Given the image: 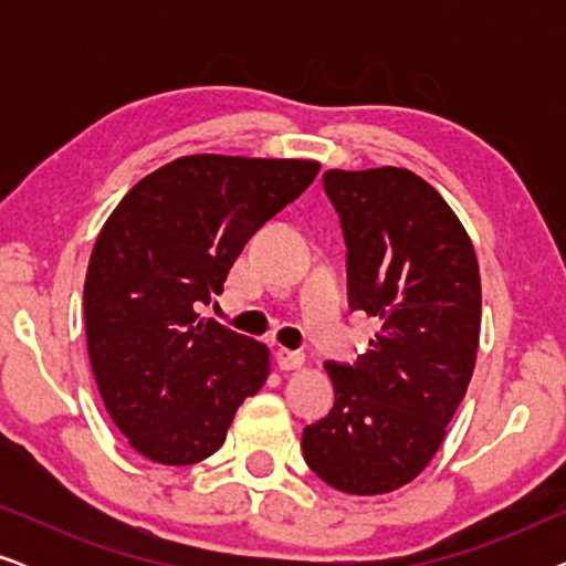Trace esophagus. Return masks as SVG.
<instances>
[{
	"label": "esophagus",
	"mask_w": 566,
	"mask_h": 566,
	"mask_svg": "<svg viewBox=\"0 0 566 566\" xmlns=\"http://www.w3.org/2000/svg\"><path fill=\"white\" fill-rule=\"evenodd\" d=\"M277 355V366H281L283 370H296L304 366V353L298 350H289V347H281V350L275 353Z\"/></svg>",
	"instance_id": "1"
}]
</instances>
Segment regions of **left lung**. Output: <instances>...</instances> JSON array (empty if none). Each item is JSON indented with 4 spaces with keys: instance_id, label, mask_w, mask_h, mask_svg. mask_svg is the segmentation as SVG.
<instances>
[{
    "instance_id": "obj_1",
    "label": "left lung",
    "mask_w": 566,
    "mask_h": 566,
    "mask_svg": "<svg viewBox=\"0 0 566 566\" xmlns=\"http://www.w3.org/2000/svg\"><path fill=\"white\" fill-rule=\"evenodd\" d=\"M347 244L353 312L381 319L355 366L324 363L335 407L304 428V461L347 494L412 482L467 397L482 327L474 244L440 192L409 169H327Z\"/></svg>"
}]
</instances>
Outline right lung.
Returning a JSON list of instances; mask_svg holds the SVG:
<instances>
[{
  "label": "right lung",
  "instance_id": "right-lung-1",
  "mask_svg": "<svg viewBox=\"0 0 566 566\" xmlns=\"http://www.w3.org/2000/svg\"><path fill=\"white\" fill-rule=\"evenodd\" d=\"M316 172L312 159L192 154L138 180L105 221L84 281L87 350L107 415L144 459H208L268 381V347L198 308Z\"/></svg>",
  "mask_w": 566,
  "mask_h": 566
}]
</instances>
